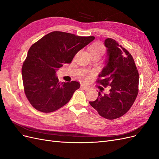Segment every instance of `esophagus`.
I'll use <instances>...</instances> for the list:
<instances>
[{"mask_svg":"<svg viewBox=\"0 0 159 159\" xmlns=\"http://www.w3.org/2000/svg\"><path fill=\"white\" fill-rule=\"evenodd\" d=\"M81 88L82 89H84V90H85V91H88V90H89L90 89L89 87H88V86H86L85 85H81Z\"/></svg>","mask_w":159,"mask_h":159,"instance_id":"esophagus-1","label":"esophagus"}]
</instances>
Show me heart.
<instances>
[{
    "label": "heart",
    "mask_w": 159,
    "mask_h": 159,
    "mask_svg": "<svg viewBox=\"0 0 159 159\" xmlns=\"http://www.w3.org/2000/svg\"><path fill=\"white\" fill-rule=\"evenodd\" d=\"M105 48L103 44H100V43H93V44H91L89 47V51L91 56H100L102 55L105 52ZM85 80H88V78H86Z\"/></svg>",
    "instance_id": "obj_1"
}]
</instances>
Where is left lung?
<instances>
[{
	"label": "left lung",
	"instance_id": "obj_1",
	"mask_svg": "<svg viewBox=\"0 0 159 159\" xmlns=\"http://www.w3.org/2000/svg\"><path fill=\"white\" fill-rule=\"evenodd\" d=\"M107 48L106 66L99 75L97 82L106 88L109 94L98 93L89 104L101 116L109 120L125 114L133 105L139 92V72L131 54L111 38L105 40Z\"/></svg>",
	"mask_w": 159,
	"mask_h": 159
}]
</instances>
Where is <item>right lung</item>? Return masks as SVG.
I'll list each match as a JSON object with an SVG mask.
<instances>
[{"mask_svg":"<svg viewBox=\"0 0 159 159\" xmlns=\"http://www.w3.org/2000/svg\"><path fill=\"white\" fill-rule=\"evenodd\" d=\"M95 39L60 31L52 32L32 44L22 68L24 89L34 108L43 113L55 111L68 103L78 81H59L56 72L70 64L80 50Z\"/></svg>","mask_w":159,"mask_h":159,"instance_id":"add662e5","label":"right lung"}]
</instances>
